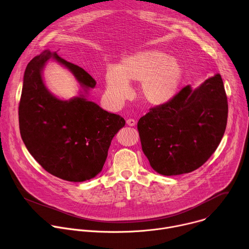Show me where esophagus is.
Wrapping results in <instances>:
<instances>
[{
	"label": "esophagus",
	"instance_id": "esophagus-1",
	"mask_svg": "<svg viewBox=\"0 0 249 249\" xmlns=\"http://www.w3.org/2000/svg\"><path fill=\"white\" fill-rule=\"evenodd\" d=\"M126 124L129 126H134L135 125V121L133 119H127L126 120Z\"/></svg>",
	"mask_w": 249,
	"mask_h": 249
}]
</instances>
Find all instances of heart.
<instances>
[{
    "instance_id": "b5f03b06",
    "label": "heart",
    "mask_w": 249,
    "mask_h": 249,
    "mask_svg": "<svg viewBox=\"0 0 249 249\" xmlns=\"http://www.w3.org/2000/svg\"><path fill=\"white\" fill-rule=\"evenodd\" d=\"M182 77V68L176 58L160 50H145L124 58L117 70L106 75V89L120 102L129 94L127 83L140 82V95L150 105H162L174 97Z\"/></svg>"
}]
</instances>
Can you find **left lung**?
I'll return each instance as SVG.
<instances>
[{"mask_svg":"<svg viewBox=\"0 0 249 249\" xmlns=\"http://www.w3.org/2000/svg\"><path fill=\"white\" fill-rule=\"evenodd\" d=\"M227 120L228 98L223 79L216 73L194 90L183 87L139 119L142 151L161 175L193 172L216 151Z\"/></svg>","mask_w":249,"mask_h":249,"instance_id":"left-lung-1","label":"left lung"}]
</instances>
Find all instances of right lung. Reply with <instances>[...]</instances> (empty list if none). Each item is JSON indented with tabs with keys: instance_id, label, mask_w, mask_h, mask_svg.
<instances>
[{
	"instance_id": "obj_1",
	"label": "right lung",
	"mask_w": 249,
	"mask_h": 249,
	"mask_svg": "<svg viewBox=\"0 0 249 249\" xmlns=\"http://www.w3.org/2000/svg\"><path fill=\"white\" fill-rule=\"evenodd\" d=\"M50 58L69 68L85 87L96 81L80 67L46 50L27 65L18 106L21 138L48 173L69 181H84L103 169L115 134L125 121L97 104L76 97L62 101L45 87L41 71Z\"/></svg>"
}]
</instances>
